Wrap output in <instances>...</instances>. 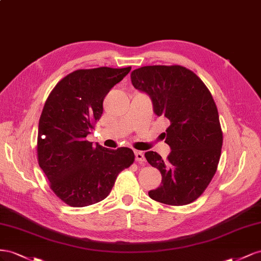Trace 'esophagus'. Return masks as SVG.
Instances as JSON below:
<instances>
[{"label":"esophagus","instance_id":"1","mask_svg":"<svg viewBox=\"0 0 261 261\" xmlns=\"http://www.w3.org/2000/svg\"><path fill=\"white\" fill-rule=\"evenodd\" d=\"M135 155H136V161L139 163H144L145 162V158L143 152L141 151H135Z\"/></svg>","mask_w":261,"mask_h":261}]
</instances>
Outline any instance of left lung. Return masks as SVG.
Wrapping results in <instances>:
<instances>
[{"mask_svg":"<svg viewBox=\"0 0 261 261\" xmlns=\"http://www.w3.org/2000/svg\"><path fill=\"white\" fill-rule=\"evenodd\" d=\"M131 82L150 96L155 115L169 123L167 160L153 151L145 153L162 174L161 185L148 196L169 205L188 204L210 184L221 156L223 136L212 95L195 73L180 65L142 66L131 72Z\"/></svg>","mask_w":261,"mask_h":261,"instance_id":"obj_1","label":"left lung"}]
</instances>
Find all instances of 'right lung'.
I'll return each instance as SVG.
<instances>
[{
  "label": "right lung",
  "instance_id": "add662e5",
  "mask_svg": "<svg viewBox=\"0 0 261 261\" xmlns=\"http://www.w3.org/2000/svg\"><path fill=\"white\" fill-rule=\"evenodd\" d=\"M131 68L77 70L61 80L44 103L39 120V166L50 188L71 206H87L105 199L118 174L135 161L128 147L109 150L88 142L102 101Z\"/></svg>",
  "mask_w": 261,
  "mask_h": 261
}]
</instances>
